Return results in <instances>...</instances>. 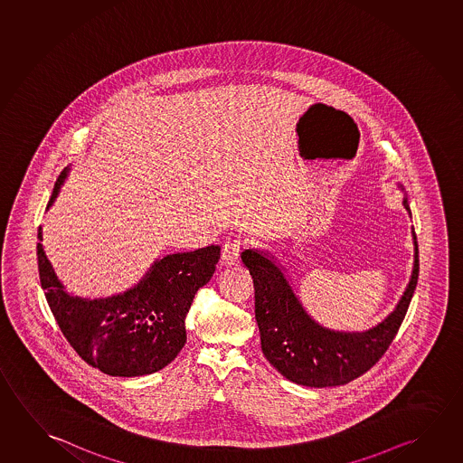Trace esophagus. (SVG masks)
<instances>
[{"instance_id":"34e87169","label":"esophagus","mask_w":463,"mask_h":463,"mask_svg":"<svg viewBox=\"0 0 463 463\" xmlns=\"http://www.w3.org/2000/svg\"><path fill=\"white\" fill-rule=\"evenodd\" d=\"M245 242L241 239H232L224 243L222 247V253H221V261L224 266H235L239 264V258H241V251H242Z\"/></svg>"}]
</instances>
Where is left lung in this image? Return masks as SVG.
<instances>
[{
  "label": "left lung",
  "instance_id": "obj_1",
  "mask_svg": "<svg viewBox=\"0 0 463 463\" xmlns=\"http://www.w3.org/2000/svg\"><path fill=\"white\" fill-rule=\"evenodd\" d=\"M402 203L412 214L406 197ZM412 235L413 269L406 292L386 319L365 332H335L319 326L301 307L276 261L260 250H245L242 261L253 279L264 357L293 383L311 388L346 384L372 369L398 334L417 287L419 245L413 228Z\"/></svg>",
  "mask_w": 463,
  "mask_h": 463
}]
</instances>
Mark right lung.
<instances>
[{
  "label": "right lung",
  "mask_w": 463,
  "mask_h": 463,
  "mask_svg": "<svg viewBox=\"0 0 463 463\" xmlns=\"http://www.w3.org/2000/svg\"><path fill=\"white\" fill-rule=\"evenodd\" d=\"M57 178L48 208L64 184ZM40 282L71 348L85 363L112 377H143L164 369L185 343V316L200 287L208 284L220 260V245L156 260L139 284L107 298L71 295L44 253L38 228Z\"/></svg>",
  "instance_id": "add662e5"
}]
</instances>
